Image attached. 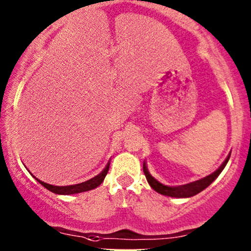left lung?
I'll return each mask as SVG.
<instances>
[{"mask_svg": "<svg viewBox=\"0 0 251 251\" xmlns=\"http://www.w3.org/2000/svg\"><path fill=\"white\" fill-rule=\"evenodd\" d=\"M229 156H231V154L227 156L226 160L222 163V165L220 166L215 173L209 175V176L204 177V178L199 179V181L192 182V183H188V184H183V186L170 187L158 182L151 174L148 173V169H147L146 163H143V173L146 175L147 181H148V183L151 184V188H153L154 191L158 192V193L164 194V196H168V197H175V198H189V197H193L196 196V194L201 193V191H204L207 186H210V184L215 181V178H216V177L221 174V171L225 169Z\"/></svg>", "mask_w": 251, "mask_h": 251, "instance_id": "left-lung-1", "label": "left lung"}]
</instances>
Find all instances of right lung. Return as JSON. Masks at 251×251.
Segmentation results:
<instances>
[{
  "instance_id": "obj_1",
  "label": "right lung",
  "mask_w": 251,
  "mask_h": 251,
  "mask_svg": "<svg viewBox=\"0 0 251 251\" xmlns=\"http://www.w3.org/2000/svg\"><path fill=\"white\" fill-rule=\"evenodd\" d=\"M109 164L110 163H108V165L105 166L104 170H103L100 175H97L96 177H93V178L88 179V181L86 182H82V183L73 184V186H63V187L52 186V184H48L46 182H42L37 178L36 179L45 187V188H47L48 191L53 192V193L55 194H64V196H68V194H76V193H81V192L91 191V189L97 188V187L104 181L105 175L108 174V170H109Z\"/></svg>"
}]
</instances>
